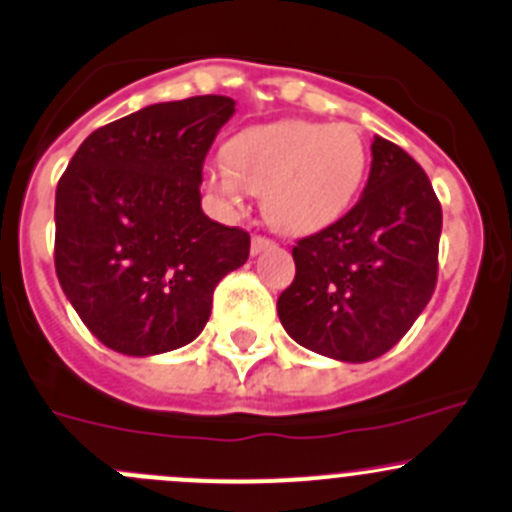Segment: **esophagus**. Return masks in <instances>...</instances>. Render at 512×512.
<instances>
[{
    "instance_id": "obj_1",
    "label": "esophagus",
    "mask_w": 512,
    "mask_h": 512,
    "mask_svg": "<svg viewBox=\"0 0 512 512\" xmlns=\"http://www.w3.org/2000/svg\"><path fill=\"white\" fill-rule=\"evenodd\" d=\"M270 247H275V242H272L270 237H262V235H255V237H252V245H250L252 255H260V252L270 250Z\"/></svg>"
}]
</instances>
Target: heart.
<instances>
[{
  "label": "heart",
  "instance_id": "1",
  "mask_svg": "<svg viewBox=\"0 0 512 512\" xmlns=\"http://www.w3.org/2000/svg\"><path fill=\"white\" fill-rule=\"evenodd\" d=\"M365 172L367 147L352 124L282 119L232 137L205 180L230 207H242L250 190L260 192L275 230L310 235L350 210Z\"/></svg>",
  "mask_w": 512,
  "mask_h": 512
}]
</instances>
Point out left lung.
Returning <instances> with one entry per match:
<instances>
[{"mask_svg": "<svg viewBox=\"0 0 512 512\" xmlns=\"http://www.w3.org/2000/svg\"><path fill=\"white\" fill-rule=\"evenodd\" d=\"M440 230L443 210L423 167L375 137L357 205L292 247L295 280L277 300L287 335L340 362L385 355L433 297Z\"/></svg>", "mask_w": 512, "mask_h": 512, "instance_id": "left-lung-1", "label": "left lung"}]
</instances>
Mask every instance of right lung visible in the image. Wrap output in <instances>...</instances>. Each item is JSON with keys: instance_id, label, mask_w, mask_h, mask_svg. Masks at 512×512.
Returning <instances> with one entry per match:
<instances>
[{"instance_id": "right-lung-1", "label": "right lung", "mask_w": 512, "mask_h": 512, "mask_svg": "<svg viewBox=\"0 0 512 512\" xmlns=\"http://www.w3.org/2000/svg\"><path fill=\"white\" fill-rule=\"evenodd\" d=\"M235 99L160 102L94 130L59 177L54 267L109 350L160 355L195 340L250 235L202 212V165Z\"/></svg>"}]
</instances>
